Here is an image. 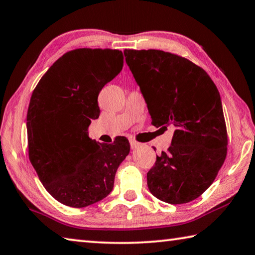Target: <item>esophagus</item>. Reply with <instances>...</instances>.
Listing matches in <instances>:
<instances>
[{"label":"esophagus","instance_id":"34e87169","mask_svg":"<svg viewBox=\"0 0 255 255\" xmlns=\"http://www.w3.org/2000/svg\"><path fill=\"white\" fill-rule=\"evenodd\" d=\"M129 143H130V147L131 148H137V147H139V146H140V143H138V141L133 140V139L129 140Z\"/></svg>","mask_w":255,"mask_h":255}]
</instances>
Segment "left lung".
I'll return each instance as SVG.
<instances>
[{"mask_svg":"<svg viewBox=\"0 0 255 255\" xmlns=\"http://www.w3.org/2000/svg\"><path fill=\"white\" fill-rule=\"evenodd\" d=\"M155 127L176 128L166 152L147 173L150 193L172 205L200 197L227 154L221 96L205 70L167 51L125 49Z\"/></svg>","mask_w":255,"mask_h":255,"instance_id":"8db88e82","label":"left lung"}]
</instances>
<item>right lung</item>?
Masks as SVG:
<instances>
[{"instance_id":"right-lung-1","label":"right lung","mask_w":255,"mask_h":255,"mask_svg":"<svg viewBox=\"0 0 255 255\" xmlns=\"http://www.w3.org/2000/svg\"><path fill=\"white\" fill-rule=\"evenodd\" d=\"M124 66L118 49L67 51L34 88L27 114L29 159L45 189L60 204L83 208L112 191L118 167L130 150L126 137L92 140L98 96Z\"/></svg>"}]
</instances>
